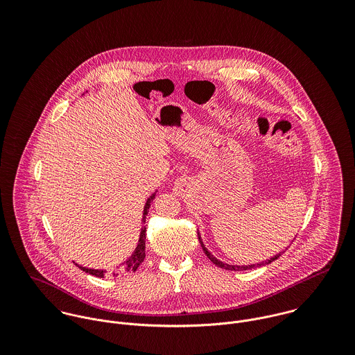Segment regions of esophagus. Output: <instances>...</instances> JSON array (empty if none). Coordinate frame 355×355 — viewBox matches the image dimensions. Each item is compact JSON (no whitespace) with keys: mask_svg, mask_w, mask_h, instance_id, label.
<instances>
[{"mask_svg":"<svg viewBox=\"0 0 355 355\" xmlns=\"http://www.w3.org/2000/svg\"><path fill=\"white\" fill-rule=\"evenodd\" d=\"M187 184H186V180L184 179H179L178 182H176V189H178V191H183L184 190V187H186Z\"/></svg>","mask_w":355,"mask_h":355,"instance_id":"34e87169","label":"esophagus"}]
</instances>
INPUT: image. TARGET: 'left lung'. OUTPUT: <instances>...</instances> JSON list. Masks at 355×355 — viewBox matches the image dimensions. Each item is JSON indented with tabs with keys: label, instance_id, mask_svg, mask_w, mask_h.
<instances>
[{
	"label": "left lung",
	"instance_id": "1",
	"mask_svg": "<svg viewBox=\"0 0 355 355\" xmlns=\"http://www.w3.org/2000/svg\"><path fill=\"white\" fill-rule=\"evenodd\" d=\"M198 239H200V243H201V246H202V250L205 252V254L207 255V258L216 265V266H218V268H223V269H227V270H248V269H252V268H255V266H265V265H268V263H270V262H273L275 259H277L282 253L276 254L275 257H270L269 259H266V261H262L261 263H252V265H230V263H224L223 261H220V259H217L213 254L210 253L206 248H205V245H203L202 238H201V235H200V232H198Z\"/></svg>",
	"mask_w": 355,
	"mask_h": 355
}]
</instances>
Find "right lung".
I'll list each match as a JSON object with an SVG mask.
<instances>
[{"label":"right lung","mask_w":355,"mask_h":355,"mask_svg":"<svg viewBox=\"0 0 355 355\" xmlns=\"http://www.w3.org/2000/svg\"><path fill=\"white\" fill-rule=\"evenodd\" d=\"M154 198H155V193L152 194V196L148 198L146 203H145L144 216H142V224H145V221H146V214L149 213V207H150V203H152ZM145 241H146V227L144 225V227L141 228L139 241H138V245H137L134 253L131 254V257H130L127 261L121 262L120 266H117L114 270L110 272L112 276H119V275L131 273V272H135V270L139 268V265L144 262V259H145V257H146V254H145V248H146ZM75 265L79 266V269H82L83 272H86V273H89V275H93V276H97V277H103V276L106 275V270H102V269H92V268H86V266L78 265V263H75Z\"/></svg>","instance_id":"obj_1"}]
</instances>
